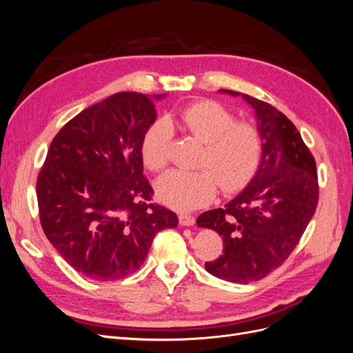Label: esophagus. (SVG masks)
<instances>
[{"label": "esophagus", "mask_w": 353, "mask_h": 353, "mask_svg": "<svg viewBox=\"0 0 353 353\" xmlns=\"http://www.w3.org/2000/svg\"><path fill=\"white\" fill-rule=\"evenodd\" d=\"M179 218V223L183 227H191L194 223V216H191V215H187V213H181V215L178 216Z\"/></svg>", "instance_id": "34e87169"}]
</instances>
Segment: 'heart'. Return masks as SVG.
Segmentation results:
<instances>
[{
	"label": "heart",
	"mask_w": 353,
	"mask_h": 353,
	"mask_svg": "<svg viewBox=\"0 0 353 353\" xmlns=\"http://www.w3.org/2000/svg\"><path fill=\"white\" fill-rule=\"evenodd\" d=\"M170 122L203 143L200 170H169L156 183L159 199L176 210L205 206L216 196L219 184L225 193L243 188L254 176L263 154V138L252 122L210 100L191 103L170 116ZM172 128L160 119L148 126L141 141L147 169L159 172L169 162Z\"/></svg>",
	"instance_id": "obj_1"
}]
</instances>
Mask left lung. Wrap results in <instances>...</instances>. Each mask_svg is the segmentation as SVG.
<instances>
[{
  "label": "left lung",
  "instance_id": "1",
  "mask_svg": "<svg viewBox=\"0 0 353 353\" xmlns=\"http://www.w3.org/2000/svg\"><path fill=\"white\" fill-rule=\"evenodd\" d=\"M221 92L241 95L254 109L263 154L250 184L223 208L201 213L197 225L223 240V254L206 262V270L248 284L281 266L301 240L318 206L316 163L297 128L274 105L237 91Z\"/></svg>",
  "mask_w": 353,
  "mask_h": 353
}]
</instances>
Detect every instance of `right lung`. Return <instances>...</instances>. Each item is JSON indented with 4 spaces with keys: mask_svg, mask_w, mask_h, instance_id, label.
<instances>
[{
    "mask_svg": "<svg viewBox=\"0 0 353 353\" xmlns=\"http://www.w3.org/2000/svg\"><path fill=\"white\" fill-rule=\"evenodd\" d=\"M154 99L125 91L82 110L52 138L38 174L41 227L91 280L135 272L156 234L178 225L172 210L152 201L143 175L141 141L156 121Z\"/></svg>",
    "mask_w": 353,
    "mask_h": 353,
    "instance_id": "1",
    "label": "right lung"
}]
</instances>
